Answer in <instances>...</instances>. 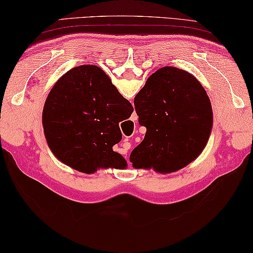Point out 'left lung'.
I'll return each mask as SVG.
<instances>
[{
    "label": "left lung",
    "mask_w": 253,
    "mask_h": 253,
    "mask_svg": "<svg viewBox=\"0 0 253 253\" xmlns=\"http://www.w3.org/2000/svg\"><path fill=\"white\" fill-rule=\"evenodd\" d=\"M144 140L130 154L134 169L170 173L193 162L210 138L211 102L195 76L166 66L149 76L134 97Z\"/></svg>",
    "instance_id": "1"
}]
</instances>
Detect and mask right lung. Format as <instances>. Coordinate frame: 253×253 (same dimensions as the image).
<instances>
[{
	"instance_id": "right-lung-1",
	"label": "right lung",
	"mask_w": 253,
	"mask_h": 253,
	"mask_svg": "<svg viewBox=\"0 0 253 253\" xmlns=\"http://www.w3.org/2000/svg\"><path fill=\"white\" fill-rule=\"evenodd\" d=\"M132 105L108 75L94 65L74 67L47 94L42 124L53 155L73 169H126L127 163L113 146L122 139L119 123L129 119Z\"/></svg>"
}]
</instances>
